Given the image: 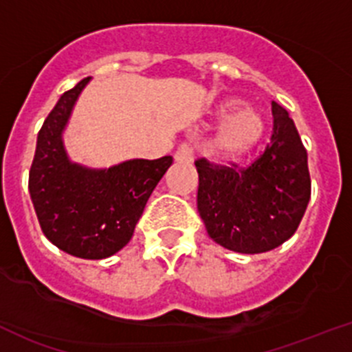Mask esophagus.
Returning <instances> with one entry per match:
<instances>
[{
  "label": "esophagus",
  "mask_w": 352,
  "mask_h": 352,
  "mask_svg": "<svg viewBox=\"0 0 352 352\" xmlns=\"http://www.w3.org/2000/svg\"><path fill=\"white\" fill-rule=\"evenodd\" d=\"M175 161L177 163H191L192 161V147L189 144L179 145V148L175 151Z\"/></svg>",
  "instance_id": "34e87169"
}]
</instances>
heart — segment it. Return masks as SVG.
Segmentation results:
<instances>
[{"label": "heart", "instance_id": "b5f03b06", "mask_svg": "<svg viewBox=\"0 0 352 352\" xmlns=\"http://www.w3.org/2000/svg\"><path fill=\"white\" fill-rule=\"evenodd\" d=\"M236 103H224L221 112L226 113L235 109ZM265 117L252 107H242L231 112L215 131L212 148L215 156L223 160H240L247 156L259 144L265 135Z\"/></svg>", "mask_w": 352, "mask_h": 352}]
</instances>
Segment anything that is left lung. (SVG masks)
Masks as SVG:
<instances>
[{"instance_id":"8db88e82","label":"left lung","mask_w":352,"mask_h":352,"mask_svg":"<svg viewBox=\"0 0 352 352\" xmlns=\"http://www.w3.org/2000/svg\"><path fill=\"white\" fill-rule=\"evenodd\" d=\"M270 144L247 168L205 157L198 170V212L214 242L242 254L267 252L293 236L310 199L307 151L287 110L272 101Z\"/></svg>"}]
</instances>
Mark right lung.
Segmentation results:
<instances>
[{"label":"right lung","instance_id":"right-lung-1","mask_svg":"<svg viewBox=\"0 0 352 352\" xmlns=\"http://www.w3.org/2000/svg\"><path fill=\"white\" fill-rule=\"evenodd\" d=\"M89 80L59 98L38 133L30 195L43 235L54 245L75 258L103 259L131 240L148 196L173 160H129L100 170L72 163L63 131Z\"/></svg>","mask_w":352,"mask_h":352}]
</instances>
